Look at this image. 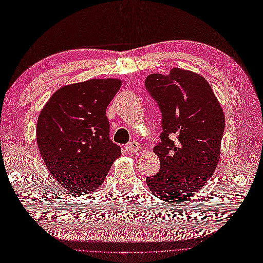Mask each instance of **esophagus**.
Instances as JSON below:
<instances>
[{
	"mask_svg": "<svg viewBox=\"0 0 263 263\" xmlns=\"http://www.w3.org/2000/svg\"><path fill=\"white\" fill-rule=\"evenodd\" d=\"M140 149H141L140 143L137 142V141H135V140L130 141V142L127 144V150H128L129 152H137V151H139Z\"/></svg>",
	"mask_w": 263,
	"mask_h": 263,
	"instance_id": "obj_1",
	"label": "esophagus"
}]
</instances>
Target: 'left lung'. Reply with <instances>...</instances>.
<instances>
[{"label": "left lung", "mask_w": 263, "mask_h": 263, "mask_svg": "<svg viewBox=\"0 0 263 263\" xmlns=\"http://www.w3.org/2000/svg\"><path fill=\"white\" fill-rule=\"evenodd\" d=\"M144 84L162 113L161 142L153 149L160 170L147 177V185L156 197L177 204L189 200L213 175L224 113L209 83L190 70L174 67L168 75L151 74Z\"/></svg>", "instance_id": "1"}]
</instances>
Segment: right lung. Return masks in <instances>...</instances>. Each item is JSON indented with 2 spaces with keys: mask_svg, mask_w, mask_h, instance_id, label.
<instances>
[{
  "mask_svg": "<svg viewBox=\"0 0 263 263\" xmlns=\"http://www.w3.org/2000/svg\"><path fill=\"white\" fill-rule=\"evenodd\" d=\"M120 79H90L62 87L42 108L37 143L51 175L71 194L92 193L121 156L110 139L105 110Z\"/></svg>",
  "mask_w": 263,
  "mask_h": 263,
  "instance_id": "obj_1",
  "label": "right lung"
}]
</instances>
